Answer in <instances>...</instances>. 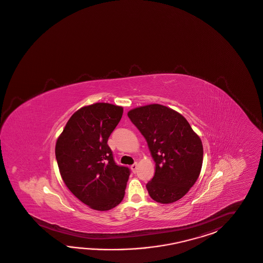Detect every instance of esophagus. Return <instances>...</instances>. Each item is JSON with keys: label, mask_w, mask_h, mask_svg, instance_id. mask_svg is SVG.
<instances>
[{"label": "esophagus", "mask_w": 263, "mask_h": 263, "mask_svg": "<svg viewBox=\"0 0 263 263\" xmlns=\"http://www.w3.org/2000/svg\"><path fill=\"white\" fill-rule=\"evenodd\" d=\"M130 168H131V170L133 171V173H136V172H137V168H138V164H137V162H135L134 164H132Z\"/></svg>", "instance_id": "obj_1"}]
</instances>
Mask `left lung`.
<instances>
[{
	"label": "left lung",
	"instance_id": "8db88e82",
	"mask_svg": "<svg viewBox=\"0 0 263 263\" xmlns=\"http://www.w3.org/2000/svg\"><path fill=\"white\" fill-rule=\"evenodd\" d=\"M130 121L147 141L156 163L147 184L149 196L160 203L181 199L199 178L203 147L199 136L179 112L153 103L130 110Z\"/></svg>",
	"mask_w": 263,
	"mask_h": 263
}]
</instances>
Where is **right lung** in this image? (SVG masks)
Returning a JSON list of instances; mask_svg holds the SVG:
<instances>
[{
  "label": "right lung",
  "instance_id": "add662e5",
  "mask_svg": "<svg viewBox=\"0 0 263 263\" xmlns=\"http://www.w3.org/2000/svg\"><path fill=\"white\" fill-rule=\"evenodd\" d=\"M123 108L97 103L71 116L56 142L55 154L65 185L84 204L107 211L122 201L130 170L116 164L107 144Z\"/></svg>",
  "mask_w": 263,
  "mask_h": 263
}]
</instances>
